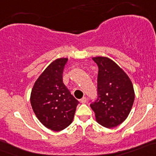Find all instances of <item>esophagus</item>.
<instances>
[{
    "mask_svg": "<svg viewBox=\"0 0 156 156\" xmlns=\"http://www.w3.org/2000/svg\"><path fill=\"white\" fill-rule=\"evenodd\" d=\"M80 102L82 104H85L87 103V98L86 97H83L80 100Z\"/></svg>",
    "mask_w": 156,
    "mask_h": 156,
    "instance_id": "esophagus-1",
    "label": "esophagus"
}]
</instances>
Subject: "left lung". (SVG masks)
I'll return each instance as SVG.
<instances>
[{
	"mask_svg": "<svg viewBox=\"0 0 156 156\" xmlns=\"http://www.w3.org/2000/svg\"><path fill=\"white\" fill-rule=\"evenodd\" d=\"M98 66V98L90 104L98 124L107 128L117 126L127 118L135 99L133 83L112 60L95 57Z\"/></svg>",
	"mask_w": 156,
	"mask_h": 156,
	"instance_id": "obj_1",
	"label": "left lung"
}]
</instances>
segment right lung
Wrapping results in <instances>:
<instances>
[{"instance_id": "obj_1", "label": "right lung", "mask_w": 156, "mask_h": 156, "mask_svg": "<svg viewBox=\"0 0 156 156\" xmlns=\"http://www.w3.org/2000/svg\"><path fill=\"white\" fill-rule=\"evenodd\" d=\"M68 58L52 61L38 77L31 92L30 102L37 119L48 129L61 131L73 122L79 102L63 83Z\"/></svg>"}]
</instances>
